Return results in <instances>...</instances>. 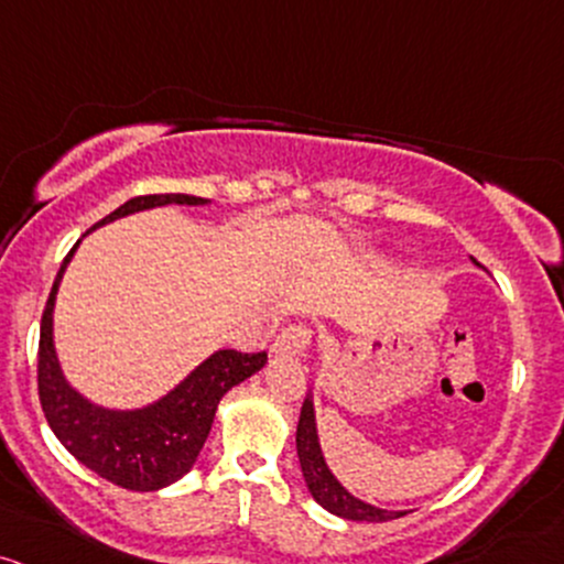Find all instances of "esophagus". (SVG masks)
<instances>
[{
    "mask_svg": "<svg viewBox=\"0 0 564 564\" xmlns=\"http://www.w3.org/2000/svg\"><path fill=\"white\" fill-rule=\"evenodd\" d=\"M311 339H313L311 326H305V324H289L286 329L278 334L275 350H278V352H289V356H300V352L307 350V345H311Z\"/></svg>",
    "mask_w": 564,
    "mask_h": 564,
    "instance_id": "esophagus-1",
    "label": "esophagus"
}]
</instances>
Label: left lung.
<instances>
[{
    "label": "left lung",
    "instance_id": "1",
    "mask_svg": "<svg viewBox=\"0 0 564 564\" xmlns=\"http://www.w3.org/2000/svg\"><path fill=\"white\" fill-rule=\"evenodd\" d=\"M296 455H300L302 476L315 503L324 506L334 517L352 519V522H388V519L404 517L406 511H386L377 509L372 503H364L356 495H350L334 479V474L326 466L324 453H321L318 429H315V410H313V395H305V404L300 412V425H296Z\"/></svg>",
    "mask_w": 564,
    "mask_h": 564
}]
</instances>
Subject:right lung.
<instances>
[{
	"label": "right lung",
	"instance_id": "obj_1",
	"mask_svg": "<svg viewBox=\"0 0 564 564\" xmlns=\"http://www.w3.org/2000/svg\"><path fill=\"white\" fill-rule=\"evenodd\" d=\"M206 206V197L195 195H141L122 203L117 212L104 216L96 227L120 216L147 212L158 206ZM93 227V230H96ZM66 253L58 275L47 296L40 326V356H36V386L40 404L58 442L77 457L83 466L101 479L135 492H152L169 487L195 466L208 431H212L216 406L221 395L238 382L249 380L264 367L268 352L216 350L197 369L184 377L171 393L141 410H107L90 404L77 393L61 372L53 345V307L66 264L77 251Z\"/></svg>",
	"mask_w": 564,
	"mask_h": 564
}]
</instances>
